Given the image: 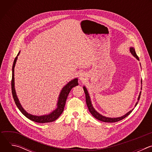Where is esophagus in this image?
Here are the masks:
<instances>
[{"instance_id": "obj_1", "label": "esophagus", "mask_w": 152, "mask_h": 152, "mask_svg": "<svg viewBox=\"0 0 152 152\" xmlns=\"http://www.w3.org/2000/svg\"><path fill=\"white\" fill-rule=\"evenodd\" d=\"M79 79L81 80V81H85L86 80V75L84 73H82L80 75V76H79Z\"/></svg>"}]
</instances>
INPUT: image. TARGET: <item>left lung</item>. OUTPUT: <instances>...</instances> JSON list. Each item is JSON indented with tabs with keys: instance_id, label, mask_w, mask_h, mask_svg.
Masks as SVG:
<instances>
[{
	"instance_id": "1",
	"label": "left lung",
	"mask_w": 152,
	"mask_h": 152,
	"mask_svg": "<svg viewBox=\"0 0 152 152\" xmlns=\"http://www.w3.org/2000/svg\"><path fill=\"white\" fill-rule=\"evenodd\" d=\"M130 51H131V53L134 56H135L138 60H139V58L138 56H137L136 52H135V49L134 48H131V49H130ZM142 82V81H141ZM142 89V88H141ZM83 90H84V92H85V98H86V105H87L88 106V110L90 112V113L92 114V115L96 119L101 121H103V122H106V123H115V122H117L118 121H120L123 119H124V118H126L127 116H128L130 114H131L132 113V111H133L131 110L130 111L129 113H127L126 114H125L124 115H123V117H118V118H108V117H104L102 115H100V114H99L94 109V107H93L92 104H91V100H90V96H89V94L88 93V91L87 90H86V88L85 87V86H83ZM141 92H140V95H139V97H138V100L139 101L140 100V96H141ZM138 101L137 102V103H136L135 104V106H137V104H138Z\"/></svg>"
}]
</instances>
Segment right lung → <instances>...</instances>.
I'll use <instances>...</instances> for the list:
<instances>
[{
	"label": "right lung",
	"mask_w": 152,
	"mask_h": 152,
	"mask_svg": "<svg viewBox=\"0 0 152 152\" xmlns=\"http://www.w3.org/2000/svg\"><path fill=\"white\" fill-rule=\"evenodd\" d=\"M20 52H18L17 56L19 55ZM17 56L15 57L14 63H13V66H12V80H11V89H12V97L14 100L15 103L17 105V107L18 108V110L21 111V113H22L25 117H26L28 118L29 120L37 122V123H50L55 121L62 113L65 104H66V102L67 100V98L69 96V94L71 90L74 87V86H76L78 85L77 83V79H75L71 82H70L69 83H67L66 86H64L63 89L62 90L61 94L59 97V100L57 104V108L56 109L53 111L51 114L47 115H43V116H35L31 115L26 113L22 106H21L18 98L17 97L15 88H14V67H15V65L16 63V61L17 59Z\"/></svg>",
	"instance_id": "obj_1"
}]
</instances>
